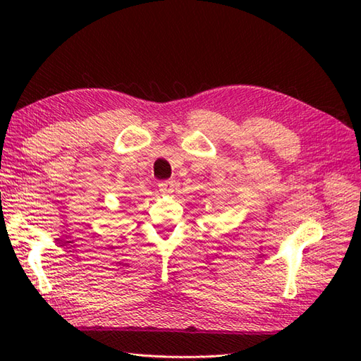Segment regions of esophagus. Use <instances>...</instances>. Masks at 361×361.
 Wrapping results in <instances>:
<instances>
[{
    "instance_id": "esophagus-1",
    "label": "esophagus",
    "mask_w": 361,
    "mask_h": 361,
    "mask_svg": "<svg viewBox=\"0 0 361 361\" xmlns=\"http://www.w3.org/2000/svg\"><path fill=\"white\" fill-rule=\"evenodd\" d=\"M173 188H175V181L173 180H167V181L158 183L159 192H163V194H172L173 192Z\"/></svg>"
}]
</instances>
